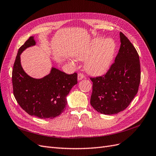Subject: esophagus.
<instances>
[{
  "mask_svg": "<svg viewBox=\"0 0 156 156\" xmlns=\"http://www.w3.org/2000/svg\"><path fill=\"white\" fill-rule=\"evenodd\" d=\"M84 77V75L83 73H78V75H77V79H78L79 81V80H82Z\"/></svg>",
  "mask_w": 156,
  "mask_h": 156,
  "instance_id": "obj_1",
  "label": "esophagus"
}]
</instances>
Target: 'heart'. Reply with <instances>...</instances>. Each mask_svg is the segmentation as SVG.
I'll list each match as a JSON object with an SVG mask.
<instances>
[{"label": "heart", "mask_w": 156, "mask_h": 156, "mask_svg": "<svg viewBox=\"0 0 156 156\" xmlns=\"http://www.w3.org/2000/svg\"><path fill=\"white\" fill-rule=\"evenodd\" d=\"M116 45L111 38L103 40L96 38L88 48L81 51L78 58L85 59V68L93 75H101L107 72L114 59Z\"/></svg>", "instance_id": "obj_1"}]
</instances>
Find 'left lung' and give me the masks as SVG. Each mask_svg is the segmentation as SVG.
Here are the masks:
<instances>
[{
  "label": "left lung",
  "instance_id": "left-lung-1",
  "mask_svg": "<svg viewBox=\"0 0 156 156\" xmlns=\"http://www.w3.org/2000/svg\"><path fill=\"white\" fill-rule=\"evenodd\" d=\"M120 47L115 62L102 76L90 77V104L98 112L117 114L129 106L140 81L139 56L133 45L120 32Z\"/></svg>",
  "mask_w": 156,
  "mask_h": 156
}]
</instances>
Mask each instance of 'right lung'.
<instances>
[{
  "mask_svg": "<svg viewBox=\"0 0 156 156\" xmlns=\"http://www.w3.org/2000/svg\"><path fill=\"white\" fill-rule=\"evenodd\" d=\"M35 44L34 37L30 36L19 49L12 71L13 95L19 105L29 115L54 119L65 110L66 96L77 84V74L68 75L52 68L51 73L44 78L30 77L21 67L20 55Z\"/></svg>",
  "mask_w": 156,
  "mask_h": 156,
  "instance_id": "add662e5",
  "label": "right lung"
}]
</instances>
